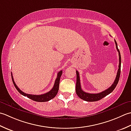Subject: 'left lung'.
Segmentation results:
<instances>
[{
    "label": "left lung",
    "mask_w": 131,
    "mask_h": 131,
    "mask_svg": "<svg viewBox=\"0 0 131 131\" xmlns=\"http://www.w3.org/2000/svg\"><path fill=\"white\" fill-rule=\"evenodd\" d=\"M115 43L116 49L118 50L119 52V69L118 70V72L116 76V78L115 79V81L114 83L112 84L111 86L108 88L107 89H106L104 91L97 93V94H91V93H88L84 92L83 90L81 89V84H80V76L79 72L76 71V92L77 95H78L79 98L85 101H88V102H94V101H97L102 99V98L106 97V95L110 94L114 90L117 84H118L120 75H121V53H120L119 50L118 49V45L115 40Z\"/></svg>",
    "instance_id": "left-lung-1"
}]
</instances>
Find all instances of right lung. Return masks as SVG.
<instances>
[{
    "instance_id": "obj_1",
    "label": "right lung",
    "mask_w": 131,
    "mask_h": 131,
    "mask_svg": "<svg viewBox=\"0 0 131 131\" xmlns=\"http://www.w3.org/2000/svg\"><path fill=\"white\" fill-rule=\"evenodd\" d=\"M62 72L63 71L62 70L58 72L57 77L55 80L54 86H53L51 90H50L49 92L45 93V94H41V95L29 94H26V93H24L23 91H21L19 88L17 87L16 84H15L14 80H13V76L12 73H11V75H12V81H13V84H14V86L16 88V89L17 90V91L19 92L21 94H22L24 96H26L28 98H30V99H31L33 101H36V102H47V101L51 100V99H52V98H54L56 96V95L57 94L59 90V86L60 79L61 76H62Z\"/></svg>"
}]
</instances>
